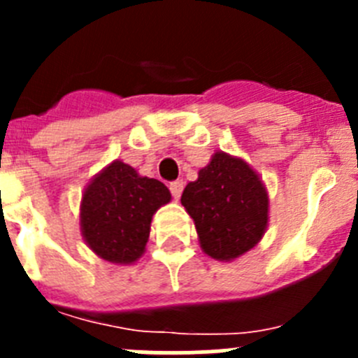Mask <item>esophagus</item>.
I'll return each instance as SVG.
<instances>
[{
    "mask_svg": "<svg viewBox=\"0 0 358 358\" xmlns=\"http://www.w3.org/2000/svg\"><path fill=\"white\" fill-rule=\"evenodd\" d=\"M182 188H185V185H182V181H173V182H170V192H172V195H173V199H176V201H179V197H181Z\"/></svg>",
    "mask_w": 358,
    "mask_h": 358,
    "instance_id": "34e87169",
    "label": "esophagus"
}]
</instances>
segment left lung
Masks as SVG:
<instances>
[{
  "mask_svg": "<svg viewBox=\"0 0 358 358\" xmlns=\"http://www.w3.org/2000/svg\"><path fill=\"white\" fill-rule=\"evenodd\" d=\"M181 204L194 218L204 255L233 262L260 242L268 226V194L248 161L218 150L186 185Z\"/></svg>",
  "mask_w": 358,
  "mask_h": 358,
  "instance_id": "8db88e82",
  "label": "left lung"
}]
</instances>
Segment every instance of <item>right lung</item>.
<instances>
[{
  "mask_svg": "<svg viewBox=\"0 0 358 358\" xmlns=\"http://www.w3.org/2000/svg\"><path fill=\"white\" fill-rule=\"evenodd\" d=\"M170 189L115 159L84 188L80 231L87 248L102 260L131 265L143 256L152 217L169 204Z\"/></svg>",
  "mask_w": 358,
  "mask_h": 358,
  "instance_id": "1",
  "label": "right lung"
}]
</instances>
